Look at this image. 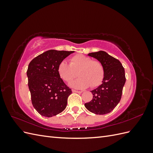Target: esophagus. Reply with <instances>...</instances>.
<instances>
[{"instance_id": "esophagus-1", "label": "esophagus", "mask_w": 153, "mask_h": 153, "mask_svg": "<svg viewBox=\"0 0 153 153\" xmlns=\"http://www.w3.org/2000/svg\"><path fill=\"white\" fill-rule=\"evenodd\" d=\"M72 92H76V93H82V91H76L75 89H72Z\"/></svg>"}]
</instances>
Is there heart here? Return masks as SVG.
<instances>
[{
	"instance_id": "1",
	"label": "heart",
	"mask_w": 153,
	"mask_h": 153,
	"mask_svg": "<svg viewBox=\"0 0 153 153\" xmlns=\"http://www.w3.org/2000/svg\"><path fill=\"white\" fill-rule=\"evenodd\" d=\"M80 77L70 83L77 89H84L91 85H100L104 78V68L101 63L82 54H76L69 59V64L65 61L60 62L57 72L62 79L67 82L76 77L77 72Z\"/></svg>"
}]
</instances>
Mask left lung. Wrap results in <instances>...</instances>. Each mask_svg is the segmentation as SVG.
Instances as JSON below:
<instances>
[{"label": "left lung", "instance_id": "1", "mask_svg": "<svg viewBox=\"0 0 153 153\" xmlns=\"http://www.w3.org/2000/svg\"><path fill=\"white\" fill-rule=\"evenodd\" d=\"M100 61L104 68L102 84L91 91L93 98L87 103L85 108L95 114L104 115L114 109L121 100L123 89L126 82L124 69L118 59L104 51L88 54Z\"/></svg>", "mask_w": 153, "mask_h": 153}]
</instances>
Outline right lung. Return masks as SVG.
Listing matches in <instances>:
<instances>
[{"mask_svg":"<svg viewBox=\"0 0 153 153\" xmlns=\"http://www.w3.org/2000/svg\"><path fill=\"white\" fill-rule=\"evenodd\" d=\"M73 52L50 50L32 59L29 64L27 75L32 103L43 116H55L66 107L72 91L59 75L57 66Z\"/></svg>","mask_w":153,"mask_h":153,"instance_id":"1","label":"right lung"}]
</instances>
